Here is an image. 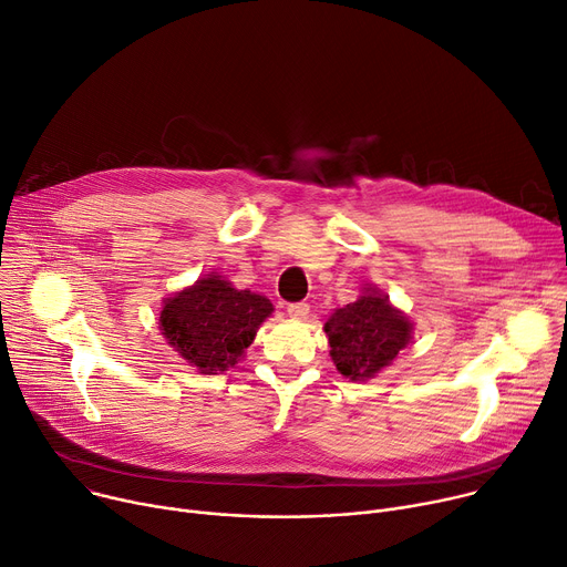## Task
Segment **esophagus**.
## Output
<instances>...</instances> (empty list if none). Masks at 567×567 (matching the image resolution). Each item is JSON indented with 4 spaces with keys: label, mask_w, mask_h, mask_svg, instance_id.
<instances>
[{
    "label": "esophagus",
    "mask_w": 567,
    "mask_h": 567,
    "mask_svg": "<svg viewBox=\"0 0 567 567\" xmlns=\"http://www.w3.org/2000/svg\"><path fill=\"white\" fill-rule=\"evenodd\" d=\"M287 315L293 319V321H305L307 317H310V305L307 302H291L287 307Z\"/></svg>",
    "instance_id": "1"
}]
</instances>
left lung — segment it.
Returning <instances> with one entry per match:
<instances>
[{"mask_svg": "<svg viewBox=\"0 0 567 567\" xmlns=\"http://www.w3.org/2000/svg\"><path fill=\"white\" fill-rule=\"evenodd\" d=\"M323 330L337 371L352 382H364L386 369L406 348L414 323L395 310L380 289L364 287L354 302L334 310Z\"/></svg>", "mask_w": 567, "mask_h": 567, "instance_id": "8db88e82", "label": "left lung"}]
</instances>
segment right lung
Here are the masks:
<instances>
[{"label":"right lung","mask_w":567,"mask_h":567,"mask_svg":"<svg viewBox=\"0 0 567 567\" xmlns=\"http://www.w3.org/2000/svg\"><path fill=\"white\" fill-rule=\"evenodd\" d=\"M271 312L269 298L210 274L163 300L161 330L189 367L217 375L239 362Z\"/></svg>","instance_id":"right-lung-1"}]
</instances>
